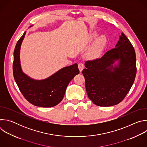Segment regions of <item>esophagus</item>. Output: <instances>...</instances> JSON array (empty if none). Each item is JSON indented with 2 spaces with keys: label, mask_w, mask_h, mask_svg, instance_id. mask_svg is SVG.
I'll return each instance as SVG.
<instances>
[{
  "label": "esophagus",
  "mask_w": 147,
  "mask_h": 147,
  "mask_svg": "<svg viewBox=\"0 0 147 147\" xmlns=\"http://www.w3.org/2000/svg\"><path fill=\"white\" fill-rule=\"evenodd\" d=\"M78 67L80 70V71L81 72L82 71L84 67V64L82 63H80L78 65Z\"/></svg>",
  "instance_id": "34e87169"
}]
</instances>
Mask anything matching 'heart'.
<instances>
[{
	"label": "heart",
	"instance_id": "obj_1",
	"mask_svg": "<svg viewBox=\"0 0 147 147\" xmlns=\"http://www.w3.org/2000/svg\"><path fill=\"white\" fill-rule=\"evenodd\" d=\"M96 36V34L95 33L91 34L90 36V39L92 40ZM105 44H106L105 38L103 36H99L98 38L96 39L94 45L91 48L88 52V55L91 57L98 56L101 52L102 50L104 48L105 45Z\"/></svg>",
	"mask_w": 147,
	"mask_h": 147
}]
</instances>
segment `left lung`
Wrapping results in <instances>:
<instances>
[{
    "mask_svg": "<svg viewBox=\"0 0 147 147\" xmlns=\"http://www.w3.org/2000/svg\"><path fill=\"white\" fill-rule=\"evenodd\" d=\"M117 60L118 65H113ZM82 70L88 98L96 105L111 107L121 102L132 87L137 73L135 50L121 33L116 47L99 59L88 60Z\"/></svg>",
    "mask_w": 147,
    "mask_h": 147,
    "instance_id": "1",
    "label": "left lung"
}]
</instances>
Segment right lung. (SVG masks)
<instances>
[{"instance_id":"add662e5","label":"right lung","mask_w":147,"mask_h":147,"mask_svg":"<svg viewBox=\"0 0 147 147\" xmlns=\"http://www.w3.org/2000/svg\"><path fill=\"white\" fill-rule=\"evenodd\" d=\"M26 32L17 41L14 51L13 71L15 81L20 92L30 103L39 107H53L61 101L69 82L79 74L78 65L75 63L65 67L45 80H35L30 78L22 71L20 60V47Z\"/></svg>"}]
</instances>
